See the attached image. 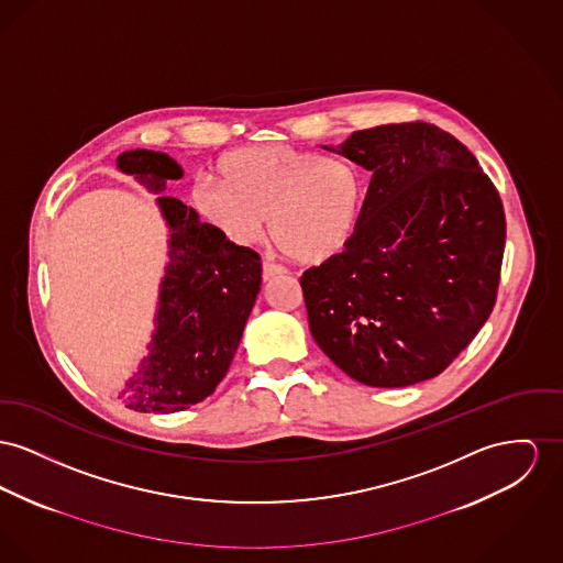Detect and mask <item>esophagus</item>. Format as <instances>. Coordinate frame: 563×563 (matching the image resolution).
<instances>
[{
    "label": "esophagus",
    "instance_id": "1",
    "mask_svg": "<svg viewBox=\"0 0 563 563\" xmlns=\"http://www.w3.org/2000/svg\"><path fill=\"white\" fill-rule=\"evenodd\" d=\"M286 273V268L284 266H279V264L268 263V261H264L263 263V279L264 282H268V279H273V277H277V275H284Z\"/></svg>",
    "mask_w": 563,
    "mask_h": 563
}]
</instances>
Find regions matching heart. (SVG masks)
<instances>
[{
	"label": "heart",
	"mask_w": 563,
	"mask_h": 563,
	"mask_svg": "<svg viewBox=\"0 0 563 563\" xmlns=\"http://www.w3.org/2000/svg\"><path fill=\"white\" fill-rule=\"evenodd\" d=\"M220 177H198L191 202L236 245L256 243L268 218L271 236L284 254L316 266L338 258L358 232L365 184L350 166L288 145H266L224 155Z\"/></svg>",
	"instance_id": "b5f03b06"
}]
</instances>
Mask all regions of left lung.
Listing matches in <instances>:
<instances>
[{"mask_svg":"<svg viewBox=\"0 0 563 563\" xmlns=\"http://www.w3.org/2000/svg\"><path fill=\"white\" fill-rule=\"evenodd\" d=\"M329 151L367 168L372 184L347 250L300 277L309 331L361 384L431 379L493 311L501 198L472 151L424 121L358 130Z\"/></svg>","mask_w":563,"mask_h":563,"instance_id":"1","label":"left lung"}]
</instances>
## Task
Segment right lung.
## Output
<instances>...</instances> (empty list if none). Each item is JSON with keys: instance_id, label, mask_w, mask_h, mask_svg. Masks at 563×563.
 Masks as SVG:
<instances>
[{"instance_id": "1", "label": "right lung", "mask_w": 563, "mask_h": 563, "mask_svg": "<svg viewBox=\"0 0 563 563\" xmlns=\"http://www.w3.org/2000/svg\"><path fill=\"white\" fill-rule=\"evenodd\" d=\"M121 173L159 194L181 179V166L159 151H125ZM157 205L170 228L166 275L159 290L150 354L119 395L136 412H181L207 399L222 382L261 292L263 263L173 196Z\"/></svg>"}]
</instances>
